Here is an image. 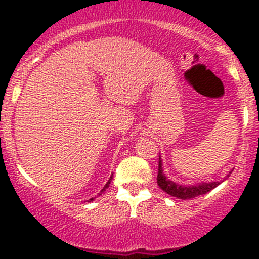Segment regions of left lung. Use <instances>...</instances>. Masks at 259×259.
<instances>
[{
	"label": "left lung",
	"mask_w": 259,
	"mask_h": 259,
	"mask_svg": "<svg viewBox=\"0 0 259 259\" xmlns=\"http://www.w3.org/2000/svg\"><path fill=\"white\" fill-rule=\"evenodd\" d=\"M157 183L159 188L167 194H170L172 197L179 198V200H189V198L198 197L202 194H206L207 192L212 191L215 187H218L221 182H211V183H198L196 185H180L174 183L172 180L167 179L166 174L163 172V167H162V159L159 157L158 162V176Z\"/></svg>",
	"instance_id": "1"
}]
</instances>
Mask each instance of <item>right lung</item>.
<instances>
[{"mask_svg": "<svg viewBox=\"0 0 259 259\" xmlns=\"http://www.w3.org/2000/svg\"><path fill=\"white\" fill-rule=\"evenodd\" d=\"M111 179H113V175H111V176H110V179H109V182H107L106 183V185H105V187H104V188H102L101 189V193H102V192H104L105 191V189H106L107 188V187H109V184H110V183H111ZM93 200H95V198H89V200L88 201H93Z\"/></svg>", "mask_w": 259, "mask_h": 259, "instance_id": "1", "label": "right lung"}]
</instances>
